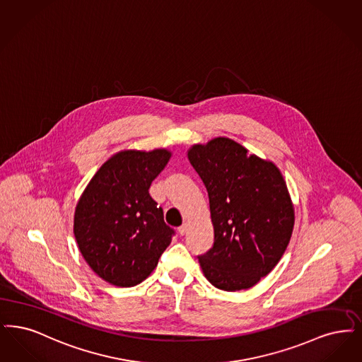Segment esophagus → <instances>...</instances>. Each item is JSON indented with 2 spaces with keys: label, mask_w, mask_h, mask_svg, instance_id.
Wrapping results in <instances>:
<instances>
[{
  "label": "esophagus",
  "mask_w": 362,
  "mask_h": 362,
  "mask_svg": "<svg viewBox=\"0 0 362 362\" xmlns=\"http://www.w3.org/2000/svg\"><path fill=\"white\" fill-rule=\"evenodd\" d=\"M187 231H188V224L187 223H184L181 227H178V234L180 235H185Z\"/></svg>",
  "instance_id": "34e87169"
}]
</instances>
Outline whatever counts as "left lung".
I'll list each match as a JSON object with an SVG mask.
<instances>
[{"instance_id":"obj_1","label":"left lung","mask_w":362,"mask_h":362,"mask_svg":"<svg viewBox=\"0 0 362 362\" xmlns=\"http://www.w3.org/2000/svg\"><path fill=\"white\" fill-rule=\"evenodd\" d=\"M188 158L208 192L215 231L214 246L197 257L203 273L223 291L252 288L279 264L292 235L283 175L228 138L196 144Z\"/></svg>"}]
</instances>
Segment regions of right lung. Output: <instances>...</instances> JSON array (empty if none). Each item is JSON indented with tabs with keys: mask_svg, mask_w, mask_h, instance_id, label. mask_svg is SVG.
<instances>
[{
	"mask_svg": "<svg viewBox=\"0 0 362 362\" xmlns=\"http://www.w3.org/2000/svg\"><path fill=\"white\" fill-rule=\"evenodd\" d=\"M170 156L165 148L117 153L83 190L74 236L88 265L107 283L123 288L141 284L170 245L174 230L148 193Z\"/></svg>",
	"mask_w": 362,
	"mask_h": 362,
	"instance_id": "right-lung-1",
	"label": "right lung"
}]
</instances>
